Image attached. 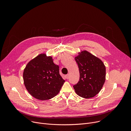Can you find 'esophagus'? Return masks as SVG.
Listing matches in <instances>:
<instances>
[{
  "label": "esophagus",
  "mask_w": 131,
  "mask_h": 131,
  "mask_svg": "<svg viewBox=\"0 0 131 131\" xmlns=\"http://www.w3.org/2000/svg\"><path fill=\"white\" fill-rule=\"evenodd\" d=\"M65 76H66V79H68L69 78V75H68V74H67V75Z\"/></svg>",
  "instance_id": "obj_1"
}]
</instances>
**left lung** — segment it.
I'll use <instances>...</instances> for the list:
<instances>
[{
    "instance_id": "obj_1",
    "label": "left lung",
    "mask_w": 131,
    "mask_h": 131,
    "mask_svg": "<svg viewBox=\"0 0 131 131\" xmlns=\"http://www.w3.org/2000/svg\"><path fill=\"white\" fill-rule=\"evenodd\" d=\"M80 77L73 86L76 93L81 97H94L102 89L105 80V67L99 58L84 51L75 57Z\"/></svg>"
}]
</instances>
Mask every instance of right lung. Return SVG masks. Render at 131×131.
<instances>
[{"label": "right lung", "mask_w": 131, "mask_h": 131, "mask_svg": "<svg viewBox=\"0 0 131 131\" xmlns=\"http://www.w3.org/2000/svg\"><path fill=\"white\" fill-rule=\"evenodd\" d=\"M58 65L52 57L39 55L27 65L23 71L25 86L32 96L39 100L50 99L59 93L65 80L59 74Z\"/></svg>", "instance_id": "obj_1"}]
</instances>
